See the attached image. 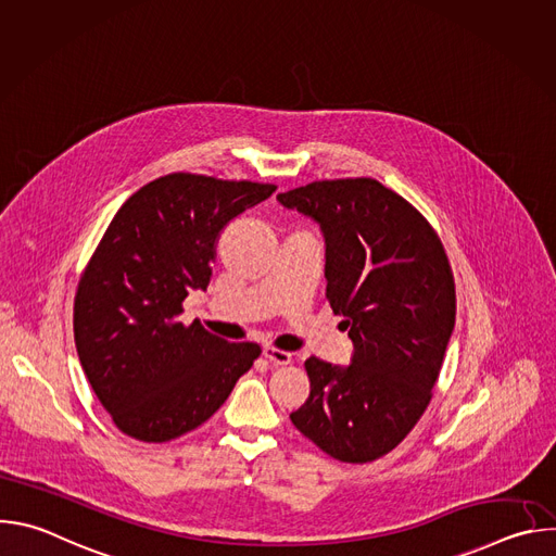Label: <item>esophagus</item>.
I'll return each mask as SVG.
<instances>
[{"label": "esophagus", "instance_id": "esophagus-1", "mask_svg": "<svg viewBox=\"0 0 556 556\" xmlns=\"http://www.w3.org/2000/svg\"><path fill=\"white\" fill-rule=\"evenodd\" d=\"M264 356L273 365H288V363H292V354L290 352H283V350H277V348H270V345L264 348Z\"/></svg>", "mask_w": 556, "mask_h": 556}]
</instances>
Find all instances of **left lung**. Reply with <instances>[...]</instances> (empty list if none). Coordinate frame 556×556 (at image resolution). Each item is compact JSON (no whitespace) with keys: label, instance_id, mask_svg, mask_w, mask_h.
Returning a JSON list of instances; mask_svg holds the SVG:
<instances>
[{"label":"left lung","instance_id":"1","mask_svg":"<svg viewBox=\"0 0 556 556\" xmlns=\"http://www.w3.org/2000/svg\"><path fill=\"white\" fill-rule=\"evenodd\" d=\"M277 200L319 222L326 299L354 343L348 367L305 361L307 401L292 425L350 464L387 455L431 403L455 326V281L438 232L374 178L316 180Z\"/></svg>","mask_w":556,"mask_h":556}]
</instances>
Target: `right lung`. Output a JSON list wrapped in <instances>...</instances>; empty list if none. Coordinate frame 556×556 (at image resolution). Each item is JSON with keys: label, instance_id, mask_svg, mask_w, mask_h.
Returning <instances> with one entry per match:
<instances>
[{"label": "right lung", "instance_id": "obj_1", "mask_svg": "<svg viewBox=\"0 0 556 556\" xmlns=\"http://www.w3.org/2000/svg\"><path fill=\"white\" fill-rule=\"evenodd\" d=\"M275 185L169 174L114 215L74 296L78 361L114 425L140 442H169L206 422L262 354L200 321H178L206 288L222 228Z\"/></svg>", "mask_w": 556, "mask_h": 556}]
</instances>
